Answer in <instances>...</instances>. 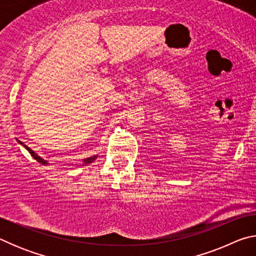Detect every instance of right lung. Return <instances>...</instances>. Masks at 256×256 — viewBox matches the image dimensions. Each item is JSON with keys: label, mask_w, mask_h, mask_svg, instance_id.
Wrapping results in <instances>:
<instances>
[{"label": "right lung", "mask_w": 256, "mask_h": 256, "mask_svg": "<svg viewBox=\"0 0 256 256\" xmlns=\"http://www.w3.org/2000/svg\"><path fill=\"white\" fill-rule=\"evenodd\" d=\"M16 141H18L19 144H20L21 146H22L26 150H28V152H29L30 154H32V157H34V159H36L38 162H40V164H45V166H48V164H50V162H47V160L42 159V158L40 157V156H38L37 154H34V151L30 149L29 146H26V144H24V142H21V141H19V140H16ZM97 157H98V154H96V156H92V157H89V158H86V159H84V160H82V162H84V164H82V166H86V164L94 162V160L97 159Z\"/></svg>", "instance_id": "obj_1"}]
</instances>
